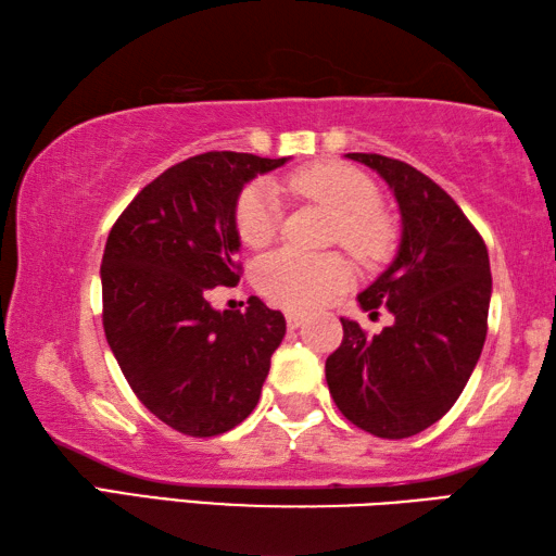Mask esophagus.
Returning <instances> with one entry per match:
<instances>
[{"mask_svg": "<svg viewBox=\"0 0 556 556\" xmlns=\"http://www.w3.org/2000/svg\"><path fill=\"white\" fill-rule=\"evenodd\" d=\"M301 324H304V314H296V312H287V326L294 331V328H299Z\"/></svg>", "mask_w": 556, "mask_h": 556, "instance_id": "obj_1", "label": "esophagus"}]
</instances>
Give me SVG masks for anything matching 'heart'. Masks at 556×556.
I'll use <instances>...</instances> for the list:
<instances>
[{"label":"heart","mask_w":556,"mask_h":556,"mask_svg":"<svg viewBox=\"0 0 556 556\" xmlns=\"http://www.w3.org/2000/svg\"><path fill=\"white\" fill-rule=\"evenodd\" d=\"M285 188L301 199L326 205L336 215L333 238L361 260H378L390 250L392 230L378 211L380 191L353 166L321 162L301 166L285 178ZM279 201L267 184L244 188L235 203V228L248 248H265L279 230ZM351 281V265L338 252L306 255L281 248L255 267V287L271 304L306 312L324 306Z\"/></svg>","instance_id":"heart-1"}]
</instances>
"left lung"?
Listing matches in <instances>:
<instances>
[{"mask_svg": "<svg viewBox=\"0 0 556 556\" xmlns=\"http://www.w3.org/2000/svg\"><path fill=\"white\" fill-rule=\"evenodd\" d=\"M378 172L402 213L392 265L357 301L394 316L378 336L341 318L343 343L326 382L348 421L380 439H407L454 407L481 357L491 262L481 232L456 201L417 168L382 154H345Z\"/></svg>", "mask_w": 556, "mask_h": 556, "instance_id": "1", "label": "left lung"}]
</instances>
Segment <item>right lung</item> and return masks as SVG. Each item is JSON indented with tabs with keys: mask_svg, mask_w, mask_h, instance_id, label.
Wrapping results in <instances>:
<instances>
[{
	"mask_svg": "<svg viewBox=\"0 0 556 556\" xmlns=\"http://www.w3.org/2000/svg\"><path fill=\"white\" fill-rule=\"evenodd\" d=\"M287 159L205 152L166 168L112 225L102 255V326L144 407L186 437H218L257 407L285 316L250 296L215 312L240 281L235 203Z\"/></svg>",
	"mask_w": 556,
	"mask_h": 556,
	"instance_id": "right-lung-1",
	"label": "right lung"
}]
</instances>
